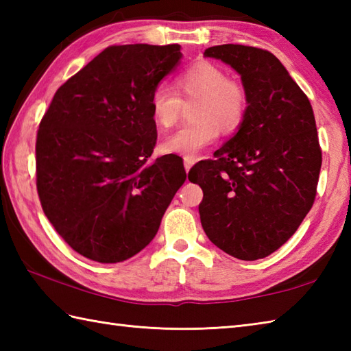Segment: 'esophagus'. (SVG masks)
Here are the masks:
<instances>
[{
  "mask_svg": "<svg viewBox=\"0 0 351 351\" xmlns=\"http://www.w3.org/2000/svg\"><path fill=\"white\" fill-rule=\"evenodd\" d=\"M193 164H195V160H190V158H184V167L185 170H190L193 167Z\"/></svg>",
  "mask_w": 351,
  "mask_h": 351,
  "instance_id": "1",
  "label": "esophagus"
}]
</instances>
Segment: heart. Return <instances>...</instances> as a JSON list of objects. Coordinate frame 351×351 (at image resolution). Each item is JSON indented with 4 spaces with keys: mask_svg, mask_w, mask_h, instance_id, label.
<instances>
[{
    "mask_svg": "<svg viewBox=\"0 0 351 351\" xmlns=\"http://www.w3.org/2000/svg\"><path fill=\"white\" fill-rule=\"evenodd\" d=\"M176 90L185 99L199 98L193 110L195 122L185 123L161 141L162 154L196 158L217 140L220 128L234 131L245 111V92L240 83L229 80L226 72L213 63L193 64L176 77ZM151 113L160 128H169L180 117L182 101L167 84L156 86L151 93Z\"/></svg>",
    "mask_w": 351,
    "mask_h": 351,
    "instance_id": "1",
    "label": "heart"
}]
</instances>
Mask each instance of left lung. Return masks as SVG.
<instances>
[{
    "instance_id": "left-lung-1",
    "label": "left lung",
    "mask_w": 351,
    "mask_h": 351,
    "mask_svg": "<svg viewBox=\"0 0 351 351\" xmlns=\"http://www.w3.org/2000/svg\"><path fill=\"white\" fill-rule=\"evenodd\" d=\"M204 56L241 77L247 107L215 160L190 170L189 180L204 191L200 223L228 255L265 258L294 235L314 204L322 169L314 111L271 52L228 43Z\"/></svg>"
}]
</instances>
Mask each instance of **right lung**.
Masks as SVG:
<instances>
[{"instance_id":"add662e5","label":"right lung","mask_w":351,"mask_h":351,"mask_svg":"<svg viewBox=\"0 0 351 351\" xmlns=\"http://www.w3.org/2000/svg\"><path fill=\"white\" fill-rule=\"evenodd\" d=\"M181 57L180 45L108 47L52 98L37 131V193L80 255L102 264L137 255L185 182L178 155L149 161L151 93Z\"/></svg>"}]
</instances>
